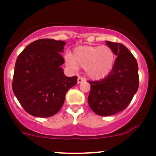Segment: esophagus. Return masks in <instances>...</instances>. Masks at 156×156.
Listing matches in <instances>:
<instances>
[{"mask_svg":"<svg viewBox=\"0 0 156 156\" xmlns=\"http://www.w3.org/2000/svg\"><path fill=\"white\" fill-rule=\"evenodd\" d=\"M83 81H84V79H83V77L81 76L78 77V79H77V83H81L83 82Z\"/></svg>","mask_w":156,"mask_h":156,"instance_id":"34e87169","label":"esophagus"}]
</instances>
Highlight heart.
I'll list each match as a JSON object with an SVG mask.
<instances>
[{
  "label": "heart",
  "instance_id": "obj_1",
  "mask_svg": "<svg viewBox=\"0 0 156 156\" xmlns=\"http://www.w3.org/2000/svg\"><path fill=\"white\" fill-rule=\"evenodd\" d=\"M66 64L73 69L78 66L84 68L85 73L93 80H100L110 73L115 61L114 51L108 46H79L73 55H66Z\"/></svg>",
  "mask_w": 156,
  "mask_h": 156
}]
</instances>
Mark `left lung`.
Masks as SVG:
<instances>
[{
  "mask_svg": "<svg viewBox=\"0 0 156 156\" xmlns=\"http://www.w3.org/2000/svg\"><path fill=\"white\" fill-rule=\"evenodd\" d=\"M116 55L113 68L104 79L88 81V104L97 115L109 116L124 110L139 87L138 66L134 56L122 44L106 41Z\"/></svg>",
  "mask_w": 156,
  "mask_h": 156,
  "instance_id": "8db88e82",
  "label": "left lung"
}]
</instances>
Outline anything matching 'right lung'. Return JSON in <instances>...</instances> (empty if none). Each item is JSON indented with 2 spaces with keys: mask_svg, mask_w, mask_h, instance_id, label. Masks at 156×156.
I'll list each match as a JSON object with an SVG mask.
<instances>
[{
  "mask_svg": "<svg viewBox=\"0 0 156 156\" xmlns=\"http://www.w3.org/2000/svg\"><path fill=\"white\" fill-rule=\"evenodd\" d=\"M66 42L40 39L19 54L14 71L12 90L25 111L37 117L55 115L66 94L77 83V76H66L60 53Z\"/></svg>",
  "mask_w": 156,
  "mask_h": 156,
  "instance_id": "right-lung-1",
  "label": "right lung"
}]
</instances>
